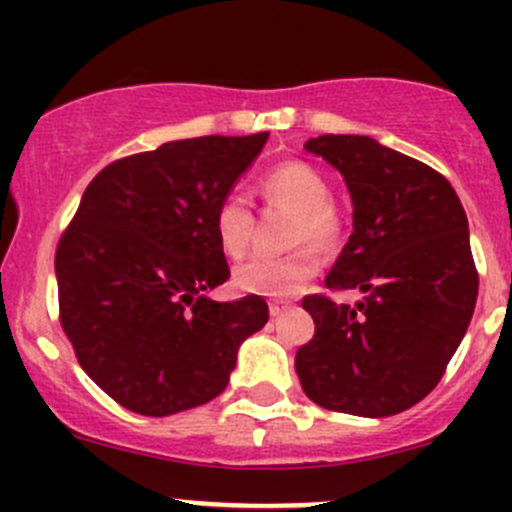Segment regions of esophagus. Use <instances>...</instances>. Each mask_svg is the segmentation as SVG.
I'll return each instance as SVG.
<instances>
[{
    "label": "esophagus",
    "instance_id": "esophagus-1",
    "mask_svg": "<svg viewBox=\"0 0 512 512\" xmlns=\"http://www.w3.org/2000/svg\"><path fill=\"white\" fill-rule=\"evenodd\" d=\"M289 309V302H282V299H270V314L272 317H280Z\"/></svg>",
    "mask_w": 512,
    "mask_h": 512
}]
</instances>
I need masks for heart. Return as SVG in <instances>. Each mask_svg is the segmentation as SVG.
Masks as SVG:
<instances>
[{
    "instance_id": "1",
    "label": "heart",
    "mask_w": 512,
    "mask_h": 512,
    "mask_svg": "<svg viewBox=\"0 0 512 512\" xmlns=\"http://www.w3.org/2000/svg\"><path fill=\"white\" fill-rule=\"evenodd\" d=\"M257 193L267 205L292 210L294 218L289 225V242L304 246L294 247L277 257H250L235 267L232 282L237 289L262 297H287L302 289L319 272V252L332 250L342 232V220L332 205V190L327 178L314 165L302 160H285L272 165L257 180ZM252 210L237 195H227L218 203L213 215V232L218 247L227 257L237 260L247 252L252 237ZM315 244L312 246L311 242Z\"/></svg>"
}]
</instances>
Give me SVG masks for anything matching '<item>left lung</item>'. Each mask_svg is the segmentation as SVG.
Masks as SVG:
<instances>
[{
  "label": "left lung",
  "mask_w": 512,
  "mask_h": 512,
  "mask_svg": "<svg viewBox=\"0 0 512 512\" xmlns=\"http://www.w3.org/2000/svg\"><path fill=\"white\" fill-rule=\"evenodd\" d=\"M304 148L344 175L354 203V232L324 285L364 297L354 307L302 299L314 337L294 369L322 409L401 414L436 389L471 324L478 270L466 210L438 170L369 136L327 133Z\"/></svg>",
  "instance_id": "1"
}]
</instances>
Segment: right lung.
<instances>
[{
  "label": "right lung",
  "mask_w": 512,
  "mask_h": 512,
  "mask_svg": "<svg viewBox=\"0 0 512 512\" xmlns=\"http://www.w3.org/2000/svg\"><path fill=\"white\" fill-rule=\"evenodd\" d=\"M270 133L200 136L108 163L56 245L59 322L81 369L123 409L170 416L223 394L265 327L257 294L213 302L230 277L215 208Z\"/></svg>",
  "instance_id": "right-lung-1"
}]
</instances>
